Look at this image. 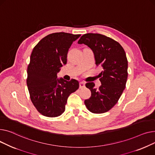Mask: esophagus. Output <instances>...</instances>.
Instances as JSON below:
<instances>
[{
	"label": "esophagus",
	"instance_id": "obj_1",
	"mask_svg": "<svg viewBox=\"0 0 155 155\" xmlns=\"http://www.w3.org/2000/svg\"><path fill=\"white\" fill-rule=\"evenodd\" d=\"M85 87V83H83V82H81V83H79V87L81 89L82 88H84Z\"/></svg>",
	"mask_w": 155,
	"mask_h": 155
}]
</instances>
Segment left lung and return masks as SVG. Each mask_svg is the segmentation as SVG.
<instances>
[{
	"label": "left lung",
	"instance_id": "obj_1",
	"mask_svg": "<svg viewBox=\"0 0 155 155\" xmlns=\"http://www.w3.org/2000/svg\"><path fill=\"white\" fill-rule=\"evenodd\" d=\"M78 43L87 45L94 53L96 65L103 68L99 89L94 87V83L86 84L91 96L85 100V105L91 113H106L117 103L126 87L128 60L125 51L120 43L100 34H84Z\"/></svg>",
	"mask_w": 155,
	"mask_h": 155
}]
</instances>
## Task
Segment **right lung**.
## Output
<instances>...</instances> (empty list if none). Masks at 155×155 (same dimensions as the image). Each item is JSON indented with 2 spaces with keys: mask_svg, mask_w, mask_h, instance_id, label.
Returning a JSON list of instances; mask_svg holds the SVG:
<instances>
[{
  "mask_svg": "<svg viewBox=\"0 0 155 155\" xmlns=\"http://www.w3.org/2000/svg\"><path fill=\"white\" fill-rule=\"evenodd\" d=\"M81 34L56 32L42 39L34 47L27 68V85L37 110L47 117H58L65 111L69 96L79 88L76 79H58L67 62L71 44Z\"/></svg>",
  "mask_w": 155,
  "mask_h": 155,
  "instance_id": "1",
  "label": "right lung"
}]
</instances>
